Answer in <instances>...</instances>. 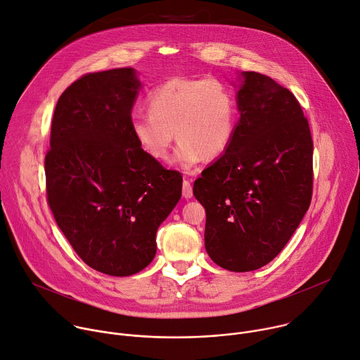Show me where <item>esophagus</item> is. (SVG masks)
I'll return each mask as SVG.
<instances>
[{"mask_svg": "<svg viewBox=\"0 0 360 360\" xmlns=\"http://www.w3.org/2000/svg\"><path fill=\"white\" fill-rule=\"evenodd\" d=\"M182 196L185 199L192 198V185H191V181H188V179H184V182H182Z\"/></svg>", "mask_w": 360, "mask_h": 360, "instance_id": "1", "label": "esophagus"}]
</instances>
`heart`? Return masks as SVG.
<instances>
[{
    "mask_svg": "<svg viewBox=\"0 0 360 360\" xmlns=\"http://www.w3.org/2000/svg\"><path fill=\"white\" fill-rule=\"evenodd\" d=\"M148 112L132 115L131 134L155 161H165L175 139L172 162L191 171L203 157L217 158L229 148L236 128L232 89L217 78H172L153 89Z\"/></svg>",
    "mask_w": 360,
    "mask_h": 360,
    "instance_id": "obj_1",
    "label": "heart"
}]
</instances>
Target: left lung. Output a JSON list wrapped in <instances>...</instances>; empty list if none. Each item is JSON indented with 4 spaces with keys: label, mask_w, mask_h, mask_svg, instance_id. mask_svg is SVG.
<instances>
[{
    "label": "left lung",
    "mask_w": 360,
    "mask_h": 360,
    "mask_svg": "<svg viewBox=\"0 0 360 360\" xmlns=\"http://www.w3.org/2000/svg\"><path fill=\"white\" fill-rule=\"evenodd\" d=\"M236 104L233 139L193 195L207 211L211 259L249 272L275 258L309 210L314 141L295 95L271 77L242 72Z\"/></svg>",
    "instance_id": "obj_1"
}]
</instances>
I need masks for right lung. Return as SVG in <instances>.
Listing matches in <instances>:
<instances>
[{"mask_svg": "<svg viewBox=\"0 0 360 360\" xmlns=\"http://www.w3.org/2000/svg\"><path fill=\"white\" fill-rule=\"evenodd\" d=\"M141 89L134 68L92 72L60 96L45 155L46 200L92 269L129 276L157 253V231L182 193V176L135 142L129 121Z\"/></svg>", "mask_w": 360, "mask_h": 360, "instance_id": "add662e5", "label": "right lung"}]
</instances>
